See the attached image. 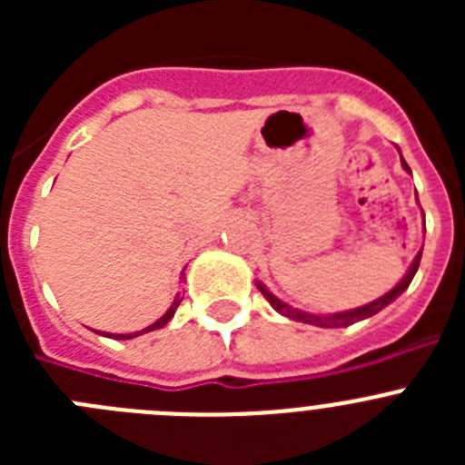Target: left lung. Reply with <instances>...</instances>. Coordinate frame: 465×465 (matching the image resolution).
Instances as JSON below:
<instances>
[{
    "label": "left lung",
    "mask_w": 465,
    "mask_h": 465,
    "mask_svg": "<svg viewBox=\"0 0 465 465\" xmlns=\"http://www.w3.org/2000/svg\"><path fill=\"white\" fill-rule=\"evenodd\" d=\"M401 165L405 167V170L410 172L408 163L402 160L401 155ZM419 261H421V252L414 256L412 265L408 268V272H405V277L401 279V282L393 286L389 293H384L381 298L372 300V302H368V305L363 307H354V310H347V312H332V314H314V312H305V310H298V307H291L289 302H283V300H279L277 295L272 293V291L265 286L262 282H256V286L261 289V293L265 295V300H268L270 305L274 307V310L279 312L282 316H286V319H293V322H300V323H310V326H322V328H344V326H351V323L356 322H363V319H368V316L377 314V312L384 310L386 305H391L393 300L398 298V295L402 293V291L408 289L410 282L414 279V274H417L419 270Z\"/></svg>",
    "instance_id": "obj_1"
}]
</instances>
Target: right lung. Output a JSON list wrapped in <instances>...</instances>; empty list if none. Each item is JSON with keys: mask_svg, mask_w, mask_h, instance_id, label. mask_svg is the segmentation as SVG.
Instances as JSON below:
<instances>
[{"mask_svg": "<svg viewBox=\"0 0 465 465\" xmlns=\"http://www.w3.org/2000/svg\"><path fill=\"white\" fill-rule=\"evenodd\" d=\"M182 279H183V272H182ZM182 293H176L174 295V300H172V305H170V310L165 312V314L160 316L158 322H153L151 323V326H146V328H142V331H137V332H118V335H111V332H104L106 338H116V340H133V338H137V335H143V332H151V331H158V328H163V326H167V323L172 322V316H174V312H176V307L182 305Z\"/></svg>", "mask_w": 465, "mask_h": 465, "instance_id": "1", "label": "right lung"}]
</instances>
